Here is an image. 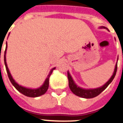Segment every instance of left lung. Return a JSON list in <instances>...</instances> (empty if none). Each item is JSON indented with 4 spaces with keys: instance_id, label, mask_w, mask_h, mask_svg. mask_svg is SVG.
I'll return each mask as SVG.
<instances>
[{
    "instance_id": "8db88e82",
    "label": "left lung",
    "mask_w": 123,
    "mask_h": 123,
    "mask_svg": "<svg viewBox=\"0 0 123 123\" xmlns=\"http://www.w3.org/2000/svg\"><path fill=\"white\" fill-rule=\"evenodd\" d=\"M99 28H105V29H106L108 30V29L107 28L105 27V26H100ZM117 60H118V58ZM117 64H118V62H116V65H115V70H114V72H113V75H112V76L110 77V79L103 86L96 88H89V89H87V88H83L82 87H80L79 86H78L75 83V82L74 81L72 76L70 75L69 72L68 71L69 86L70 90L75 95L78 96V97H82V98H92L97 97V96L99 94L101 93L104 90L106 89V87L110 85V84L114 79V78H115V75H116V70H117Z\"/></svg>"
}]
</instances>
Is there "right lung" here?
Instances as JSON below:
<instances>
[{"mask_svg":"<svg viewBox=\"0 0 123 123\" xmlns=\"http://www.w3.org/2000/svg\"><path fill=\"white\" fill-rule=\"evenodd\" d=\"M9 35V34H8ZM7 43H6V48H5V53H4V63H5V68H6V70H7V74H8V78L10 79V82L12 84V85L15 87V88L19 92L21 93H22L24 95L26 96V97H38L39 96L43 95L45 93L47 92L48 89L49 87V77L51 76V74L53 72V70L55 69V68H53L50 70L49 73L47 77V78L46 79L45 81L44 82L43 84L41 85V87H39V88H26V87H25L22 86V85H19L17 82H15L10 72V70L8 69V67H7V62H6V52H7Z\"/></svg>","mask_w":123,"mask_h":123,"instance_id":"add662e5","label":"right lung"}]
</instances>
